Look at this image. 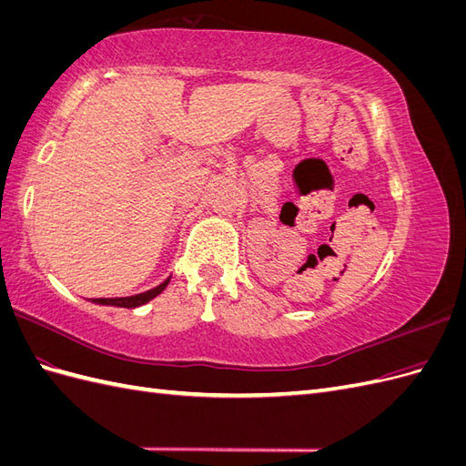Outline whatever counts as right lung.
<instances>
[{
  "label": "right lung",
  "instance_id": "1",
  "mask_svg": "<svg viewBox=\"0 0 466 466\" xmlns=\"http://www.w3.org/2000/svg\"><path fill=\"white\" fill-rule=\"evenodd\" d=\"M168 281H171V278L165 279L161 286L153 288L149 291H144V293H137V295H132V298H115V299H93V303H98V305H112V307H124V309H134V307H139L144 305L147 301H151L153 298H157V295L168 286Z\"/></svg>",
  "mask_w": 466,
  "mask_h": 466
}]
</instances>
